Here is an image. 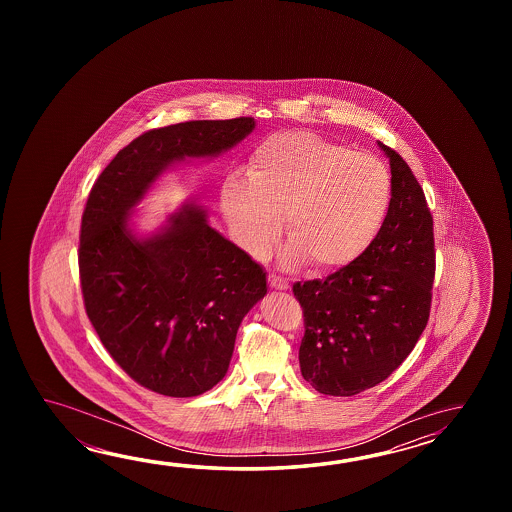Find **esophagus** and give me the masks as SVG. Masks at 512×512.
<instances>
[{"label": "esophagus", "mask_w": 512, "mask_h": 512, "mask_svg": "<svg viewBox=\"0 0 512 512\" xmlns=\"http://www.w3.org/2000/svg\"><path fill=\"white\" fill-rule=\"evenodd\" d=\"M267 280H269V285H271L272 289H278V291H287L289 289V282L283 280L282 276H278L274 272L267 276Z\"/></svg>", "instance_id": "34e87169"}]
</instances>
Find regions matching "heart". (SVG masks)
Returning <instances> with one entry per match:
<instances>
[{"instance_id":"heart-1","label":"heart","mask_w":512,"mask_h":512,"mask_svg":"<svg viewBox=\"0 0 512 512\" xmlns=\"http://www.w3.org/2000/svg\"><path fill=\"white\" fill-rule=\"evenodd\" d=\"M392 179L370 153L311 131H280L252 148L247 179L229 177L221 208L236 241L265 258L280 230L289 258L337 271L368 251L388 214Z\"/></svg>"}]
</instances>
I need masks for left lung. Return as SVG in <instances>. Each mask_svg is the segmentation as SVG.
Wrapping results in <instances>:
<instances>
[{"instance_id":"8db88e82","label":"left lung","mask_w":512,"mask_h":512,"mask_svg":"<svg viewBox=\"0 0 512 512\" xmlns=\"http://www.w3.org/2000/svg\"><path fill=\"white\" fill-rule=\"evenodd\" d=\"M392 199L368 251L324 280L296 282L304 311L302 377L316 392L349 397L397 370L423 335L435 276L434 219L410 166L379 142Z\"/></svg>"}]
</instances>
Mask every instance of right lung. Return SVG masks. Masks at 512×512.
<instances>
[{"label":"right lung","mask_w":512,"mask_h":512,"mask_svg":"<svg viewBox=\"0 0 512 512\" xmlns=\"http://www.w3.org/2000/svg\"><path fill=\"white\" fill-rule=\"evenodd\" d=\"M254 130L252 117L190 120L139 135L98 175L80 225L87 318L111 359L144 388L196 397L229 370L243 316L267 294L260 263L194 203L137 240L128 216L153 181L186 157H214Z\"/></svg>","instance_id":"1"}]
</instances>
